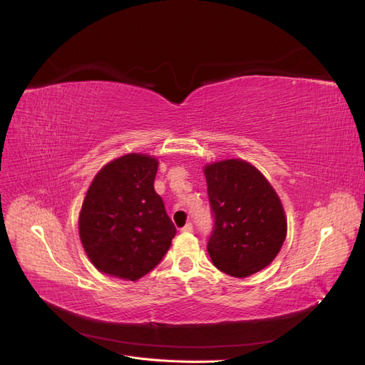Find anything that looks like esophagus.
<instances>
[{"instance_id": "esophagus-1", "label": "esophagus", "mask_w": 365, "mask_h": 365, "mask_svg": "<svg viewBox=\"0 0 365 365\" xmlns=\"http://www.w3.org/2000/svg\"><path fill=\"white\" fill-rule=\"evenodd\" d=\"M181 231H184V233H189V231H193V224H192V222H187V224L181 228Z\"/></svg>"}]
</instances>
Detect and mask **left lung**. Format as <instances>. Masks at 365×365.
I'll return each instance as SVG.
<instances>
[{
	"mask_svg": "<svg viewBox=\"0 0 365 365\" xmlns=\"http://www.w3.org/2000/svg\"><path fill=\"white\" fill-rule=\"evenodd\" d=\"M204 173L213 216L207 251L215 267L240 279L268 267L286 237L277 193L242 160L210 164Z\"/></svg>",
	"mask_w": 365,
	"mask_h": 365,
	"instance_id": "left-lung-1",
	"label": "left lung"
}]
</instances>
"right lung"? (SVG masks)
<instances>
[{"label":"right lung","mask_w":365,"mask_h":365,"mask_svg":"<svg viewBox=\"0 0 365 365\" xmlns=\"http://www.w3.org/2000/svg\"><path fill=\"white\" fill-rule=\"evenodd\" d=\"M157 169L155 158L129 153L96 175L82 205L79 233L98 271L134 282L168 252L176 228L153 189Z\"/></svg>","instance_id":"1"}]
</instances>
